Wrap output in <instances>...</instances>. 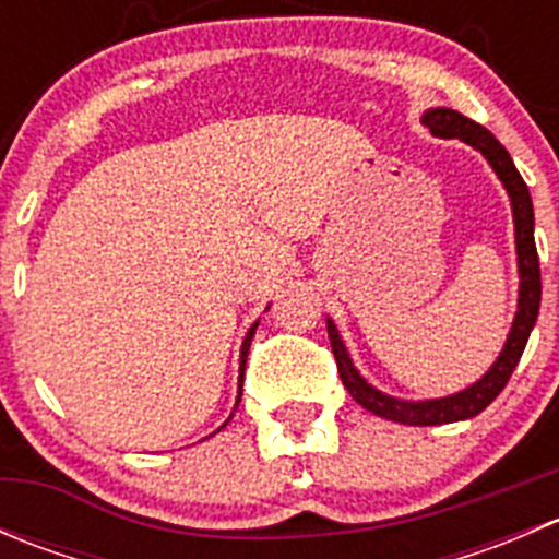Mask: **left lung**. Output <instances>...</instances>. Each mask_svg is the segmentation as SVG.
<instances>
[{
  "mask_svg": "<svg viewBox=\"0 0 559 559\" xmlns=\"http://www.w3.org/2000/svg\"><path fill=\"white\" fill-rule=\"evenodd\" d=\"M421 123L430 129L436 138H460L462 143L473 145L476 151H481L484 159L492 165L495 175L503 180L506 191L511 197V213H514V233H516V259H520V308H516L514 324H511L509 337H506V346L500 352V357L495 359L492 368L481 376L473 386L462 389V392L449 394V397L438 400H419V403H411V400H397L389 397V394L379 392L376 386H370L368 381L359 376V370L354 368L352 357H348L346 346H343L341 335H337V326L326 319V335H330L332 354H335L337 373H341L343 386L348 389L354 400H357L362 408L373 411L376 416H384V419L400 421V425H414V427H430V425H449V421H462L471 419V416L481 414L500 392L509 384L511 373H514L516 362H520L524 346H527V337L533 332L535 319H538L540 308V267H538V251H535V238H533V200H530L527 183L522 180L520 170L514 167V159L509 156V151L498 143L489 129H484L481 123L471 121L462 112L452 110V107H432L421 116Z\"/></svg>",
  "mask_w": 559,
  "mask_h": 559,
  "instance_id": "8db88e82",
  "label": "left lung"
}]
</instances>
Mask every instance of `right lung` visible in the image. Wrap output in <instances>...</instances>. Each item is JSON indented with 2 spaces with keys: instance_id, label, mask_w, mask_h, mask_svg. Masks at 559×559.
I'll use <instances>...</instances> for the list:
<instances>
[{
  "instance_id": "obj_1",
  "label": "right lung",
  "mask_w": 559,
  "mask_h": 559,
  "mask_svg": "<svg viewBox=\"0 0 559 559\" xmlns=\"http://www.w3.org/2000/svg\"><path fill=\"white\" fill-rule=\"evenodd\" d=\"M257 326H259V321L257 324H251V330L246 332V341H243V348H240V384H238V403H240V394H243V370H246V357H248V346H251V337H253V332H257ZM224 425H227V421H224ZM222 425V427H224ZM222 427H218V430H222Z\"/></svg>"
}]
</instances>
